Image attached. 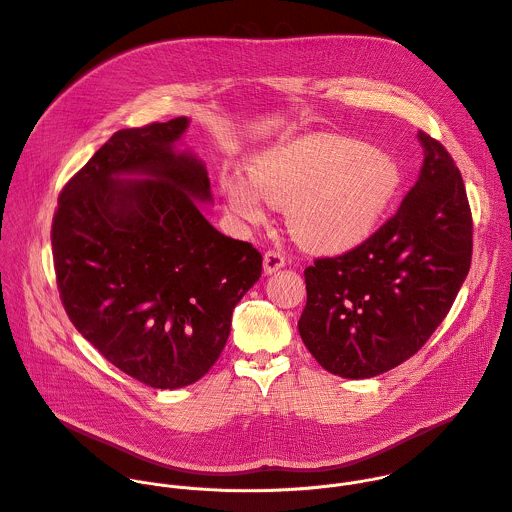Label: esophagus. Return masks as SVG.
I'll return each mask as SVG.
<instances>
[{
	"mask_svg": "<svg viewBox=\"0 0 512 512\" xmlns=\"http://www.w3.org/2000/svg\"><path fill=\"white\" fill-rule=\"evenodd\" d=\"M285 265V255L279 251H267L263 255V269L265 273H275L277 269H281Z\"/></svg>",
	"mask_w": 512,
	"mask_h": 512,
	"instance_id": "1",
	"label": "esophagus"
}]
</instances>
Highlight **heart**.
I'll return each instance as SVG.
<instances>
[{"label":"heart","mask_w":512,"mask_h":512,"mask_svg":"<svg viewBox=\"0 0 512 512\" xmlns=\"http://www.w3.org/2000/svg\"><path fill=\"white\" fill-rule=\"evenodd\" d=\"M399 184L395 164L352 139L308 135L261 154L249 166V184H221L227 206L249 225L265 210H285L289 235L314 253H342L377 227Z\"/></svg>","instance_id":"1"}]
</instances>
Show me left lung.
Wrapping results in <instances>:
<instances>
[{
    "label": "left lung",
    "instance_id": "obj_1",
    "mask_svg": "<svg viewBox=\"0 0 512 512\" xmlns=\"http://www.w3.org/2000/svg\"><path fill=\"white\" fill-rule=\"evenodd\" d=\"M423 166L397 212L367 241L306 267L298 322L332 375L371 379L411 358L448 316L472 261V212L444 145L417 131Z\"/></svg>",
    "mask_w": 512,
    "mask_h": 512
}]
</instances>
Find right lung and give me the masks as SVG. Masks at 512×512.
I'll return each mask as SVG.
<instances>
[{
    "label": "right lung",
    "instance_id": "1",
    "mask_svg": "<svg viewBox=\"0 0 512 512\" xmlns=\"http://www.w3.org/2000/svg\"><path fill=\"white\" fill-rule=\"evenodd\" d=\"M186 127L176 117L113 133L62 188L50 235L70 322L154 389H180L210 371L263 263L251 243L202 216L208 172L176 150ZM131 173L146 178L118 180Z\"/></svg>",
    "mask_w": 512,
    "mask_h": 512
}]
</instances>
